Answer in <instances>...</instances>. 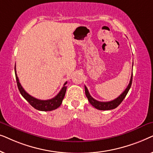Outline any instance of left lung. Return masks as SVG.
Masks as SVG:
<instances>
[{"mask_svg": "<svg viewBox=\"0 0 153 153\" xmlns=\"http://www.w3.org/2000/svg\"><path fill=\"white\" fill-rule=\"evenodd\" d=\"M133 66V65H132ZM132 76L133 74L131 73V79L130 81H129V83L127 87L126 88V89L123 91V93L121 94L120 95H119V97H118L116 99H115L112 101L110 102H100L97 101L91 97V95H90L88 90L86 88V86L85 85V95L88 100V101L91 104V105L94 106V107L97 108V109L99 110H111V109H114V108H116V107L120 105L121 102H123V100L125 99V97H126L127 93H128L129 90L130 89V87L131 85V83H132Z\"/></svg>", "mask_w": 153, "mask_h": 153, "instance_id": "8db88e82", "label": "left lung"}]
</instances>
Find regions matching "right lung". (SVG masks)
<instances>
[{"mask_svg": "<svg viewBox=\"0 0 153 153\" xmlns=\"http://www.w3.org/2000/svg\"><path fill=\"white\" fill-rule=\"evenodd\" d=\"M14 72H15V76H16V83H17L18 88L19 90V92L25 100H26L27 101L29 102V104H30L33 107H34L35 109L39 110V111H52L59 107L61 105L62 100L65 97L66 93V89L67 86L65 85L67 84V82L65 83L63 87L62 88V89L60 90V91L58 93V94L56 97L52 98L51 100H38L37 98H35L32 97V96L29 95L28 93H27L25 90L23 88V87L19 83V80L16 74V65L14 67Z\"/></svg>", "mask_w": 153, "mask_h": 153, "instance_id": "add662e5", "label": "right lung"}]
</instances>
